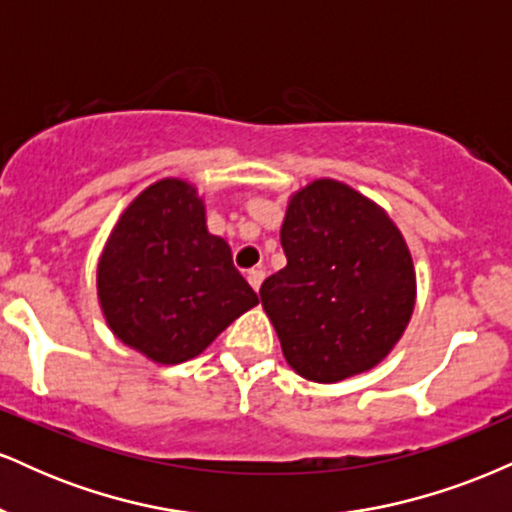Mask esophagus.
I'll return each mask as SVG.
<instances>
[{
	"label": "esophagus",
	"mask_w": 512,
	"mask_h": 512,
	"mask_svg": "<svg viewBox=\"0 0 512 512\" xmlns=\"http://www.w3.org/2000/svg\"><path fill=\"white\" fill-rule=\"evenodd\" d=\"M262 281H264V272H262V269H250V272H248V284L252 286V289L260 291Z\"/></svg>",
	"instance_id": "esophagus-1"
}]
</instances>
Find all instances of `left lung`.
I'll return each mask as SVG.
<instances>
[{"mask_svg":"<svg viewBox=\"0 0 512 512\" xmlns=\"http://www.w3.org/2000/svg\"><path fill=\"white\" fill-rule=\"evenodd\" d=\"M286 267L260 301L286 363L313 383L378 366L407 330L416 303L411 252L383 207L320 178L293 192L281 223Z\"/></svg>","mask_w":512,"mask_h":512,"instance_id":"1","label":"left lung"}]
</instances>
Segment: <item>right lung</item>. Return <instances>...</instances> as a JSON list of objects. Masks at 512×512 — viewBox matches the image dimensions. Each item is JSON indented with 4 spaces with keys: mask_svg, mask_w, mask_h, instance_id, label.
I'll list each match as a JSON object with an SVG mask.
<instances>
[{
    "mask_svg": "<svg viewBox=\"0 0 512 512\" xmlns=\"http://www.w3.org/2000/svg\"><path fill=\"white\" fill-rule=\"evenodd\" d=\"M96 286L110 332L161 366L199 356L257 305L226 240L207 231L197 187L180 178L154 182L122 211Z\"/></svg>",
    "mask_w": 512,
    "mask_h": 512,
    "instance_id": "1",
    "label": "right lung"
}]
</instances>
